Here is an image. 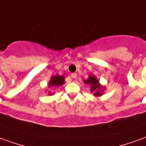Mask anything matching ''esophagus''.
<instances>
[{
	"label": "esophagus",
	"mask_w": 146,
	"mask_h": 146,
	"mask_svg": "<svg viewBox=\"0 0 146 146\" xmlns=\"http://www.w3.org/2000/svg\"><path fill=\"white\" fill-rule=\"evenodd\" d=\"M71 77H72V78H77V74H76V73H72V74H71Z\"/></svg>",
	"instance_id": "1"
}]
</instances>
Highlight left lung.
<instances>
[{
	"label": "left lung",
	"mask_w": 146,
	"mask_h": 146,
	"mask_svg": "<svg viewBox=\"0 0 146 146\" xmlns=\"http://www.w3.org/2000/svg\"><path fill=\"white\" fill-rule=\"evenodd\" d=\"M83 82L86 85L90 86V92H93L94 96H101L104 95V92L106 89V87L103 86L100 83V81L98 80L96 75L90 74L86 80L83 81Z\"/></svg>",
	"instance_id": "obj_1"
}]
</instances>
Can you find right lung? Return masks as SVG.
<instances>
[{
  "mask_svg": "<svg viewBox=\"0 0 146 146\" xmlns=\"http://www.w3.org/2000/svg\"><path fill=\"white\" fill-rule=\"evenodd\" d=\"M65 83V77L64 75H59V74H56L52 76L50 78V80L49 81L48 87H57V86H60ZM54 92H51L50 91L48 92L49 96L54 95Z\"/></svg>",
  "mask_w": 146,
  "mask_h": 146,
  "instance_id": "obj_1",
  "label": "right lung"
}]
</instances>
